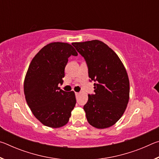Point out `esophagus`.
Instances as JSON below:
<instances>
[{
    "mask_svg": "<svg viewBox=\"0 0 159 159\" xmlns=\"http://www.w3.org/2000/svg\"><path fill=\"white\" fill-rule=\"evenodd\" d=\"M75 95H76V96L77 97L78 95H79V93H75Z\"/></svg>",
    "mask_w": 159,
    "mask_h": 159,
    "instance_id": "1",
    "label": "esophagus"
}]
</instances>
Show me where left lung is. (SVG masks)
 <instances>
[{
	"label": "left lung",
	"instance_id": "8db88e82",
	"mask_svg": "<svg viewBox=\"0 0 159 159\" xmlns=\"http://www.w3.org/2000/svg\"><path fill=\"white\" fill-rule=\"evenodd\" d=\"M72 45L84 57L88 76L95 81V93L88 95L83 107L88 121L96 128L111 127L121 118L129 101L130 83L125 66L114 51L98 40Z\"/></svg>",
	"mask_w": 159,
	"mask_h": 159
}]
</instances>
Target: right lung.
<instances>
[{
  "mask_svg": "<svg viewBox=\"0 0 159 159\" xmlns=\"http://www.w3.org/2000/svg\"><path fill=\"white\" fill-rule=\"evenodd\" d=\"M71 55H78L71 45L51 43L35 55L26 72V101L34 116L48 127L66 125L76 105L74 91L65 92L59 87L63 83L64 69Z\"/></svg>",
  "mask_w": 159,
  "mask_h": 159,
  "instance_id": "1",
  "label": "right lung"
}]
</instances>
